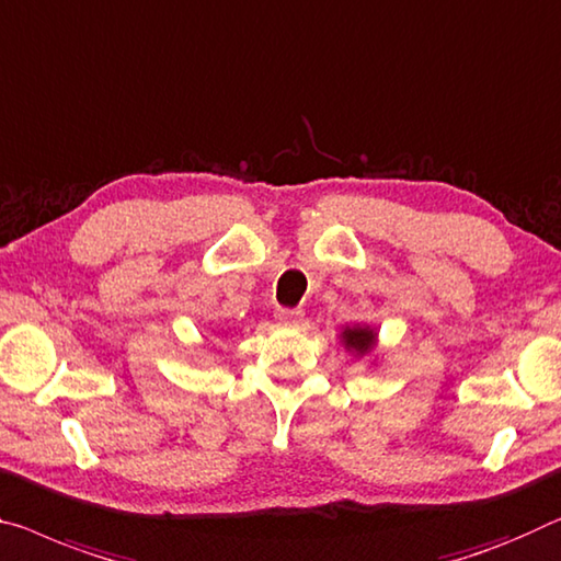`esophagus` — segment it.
<instances>
[{
  "label": "esophagus",
  "instance_id": "obj_1",
  "mask_svg": "<svg viewBox=\"0 0 561 561\" xmlns=\"http://www.w3.org/2000/svg\"><path fill=\"white\" fill-rule=\"evenodd\" d=\"M275 321L283 325H298L304 321V310L300 308H278L275 310Z\"/></svg>",
  "mask_w": 561,
  "mask_h": 561
}]
</instances>
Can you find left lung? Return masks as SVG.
<instances>
[{
	"label": "left lung",
	"instance_id": "obj_1",
	"mask_svg": "<svg viewBox=\"0 0 561 561\" xmlns=\"http://www.w3.org/2000/svg\"><path fill=\"white\" fill-rule=\"evenodd\" d=\"M341 341L346 351H353L356 356H366L376 346V331L368 325H346L341 333Z\"/></svg>",
	"mask_w": 561,
	"mask_h": 561
}]
</instances>
